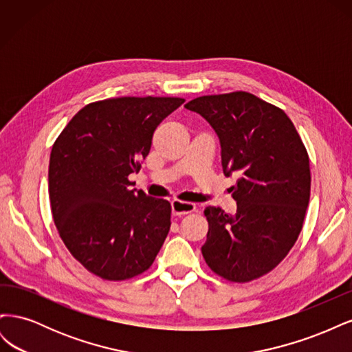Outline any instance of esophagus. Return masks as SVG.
Masks as SVG:
<instances>
[{
    "mask_svg": "<svg viewBox=\"0 0 352 352\" xmlns=\"http://www.w3.org/2000/svg\"><path fill=\"white\" fill-rule=\"evenodd\" d=\"M195 204H190V202H182V201H172V214L173 216H184L189 214V212L195 211Z\"/></svg>",
    "mask_w": 352,
    "mask_h": 352,
    "instance_id": "1",
    "label": "esophagus"
}]
</instances>
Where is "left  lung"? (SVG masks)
I'll list each match as a JSON object with an SVG mask.
<instances>
[{
  "label": "left lung",
  "mask_w": 352,
  "mask_h": 352,
  "mask_svg": "<svg viewBox=\"0 0 352 352\" xmlns=\"http://www.w3.org/2000/svg\"><path fill=\"white\" fill-rule=\"evenodd\" d=\"M216 132L236 212L207 207L208 267L232 282L269 273L294 247L310 201V160L285 111L248 92L207 95L189 101Z\"/></svg>",
  "instance_id": "8db88e82"
}]
</instances>
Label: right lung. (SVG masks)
Listing matches in <instances>:
<instances>
[{
	"label": "right lung",
	"mask_w": 352,
	"mask_h": 352,
	"mask_svg": "<svg viewBox=\"0 0 352 352\" xmlns=\"http://www.w3.org/2000/svg\"><path fill=\"white\" fill-rule=\"evenodd\" d=\"M184 98L122 97L85 105L52 145L48 192L60 238L85 269L107 280L141 274L170 230L166 199L132 188L153 135Z\"/></svg>",
	"instance_id": "add662e5"
}]
</instances>
